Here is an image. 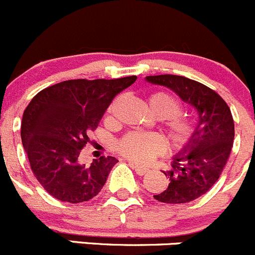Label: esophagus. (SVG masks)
<instances>
[{
	"instance_id": "34e87169",
	"label": "esophagus",
	"mask_w": 255,
	"mask_h": 255,
	"mask_svg": "<svg viewBox=\"0 0 255 255\" xmlns=\"http://www.w3.org/2000/svg\"><path fill=\"white\" fill-rule=\"evenodd\" d=\"M128 165H130V167H132L133 170L136 171V173H137V175H140V176L146 175V173L150 171L147 167H143V166L136 165V163H133V162H128Z\"/></svg>"
}]
</instances>
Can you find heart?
<instances>
[{
  "label": "heart",
  "instance_id": "heart-1",
  "mask_svg": "<svg viewBox=\"0 0 255 255\" xmlns=\"http://www.w3.org/2000/svg\"><path fill=\"white\" fill-rule=\"evenodd\" d=\"M118 100L108 110L112 114ZM151 112L163 119L162 127L168 142L173 148H185L195 140L197 124L195 120L181 115L182 105L173 95L165 92L153 93L147 99ZM117 150L120 155L133 162H148L166 150V142L160 135L153 132H128L118 142Z\"/></svg>",
  "mask_w": 255,
  "mask_h": 255
}]
</instances>
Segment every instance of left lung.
Listing matches in <instances>:
<instances>
[{
  "instance_id": "1",
  "label": "left lung",
  "mask_w": 255,
  "mask_h": 255,
  "mask_svg": "<svg viewBox=\"0 0 255 255\" xmlns=\"http://www.w3.org/2000/svg\"><path fill=\"white\" fill-rule=\"evenodd\" d=\"M148 83L170 88L198 113L197 135L165 173L168 186L153 198L160 202L188 203L205 195L221 176L234 140L233 117L227 103L211 88L186 77L150 75Z\"/></svg>"
}]
</instances>
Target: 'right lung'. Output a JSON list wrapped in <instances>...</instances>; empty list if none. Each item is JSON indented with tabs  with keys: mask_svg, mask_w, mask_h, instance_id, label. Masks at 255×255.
I'll use <instances>...</instances> for the list:
<instances>
[{
	"mask_svg": "<svg viewBox=\"0 0 255 255\" xmlns=\"http://www.w3.org/2000/svg\"><path fill=\"white\" fill-rule=\"evenodd\" d=\"M135 80L136 75L65 80L31 100L22 118V143L32 172L50 196L80 203L102 191L118 160L102 156L85 166L80 153L113 99Z\"/></svg>",
	"mask_w": 255,
	"mask_h": 255,
	"instance_id": "right-lung-1",
	"label": "right lung"
}]
</instances>
